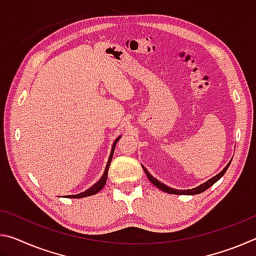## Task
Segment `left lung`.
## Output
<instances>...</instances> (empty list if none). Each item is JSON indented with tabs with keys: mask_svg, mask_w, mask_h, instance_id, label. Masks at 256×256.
<instances>
[{
	"mask_svg": "<svg viewBox=\"0 0 256 256\" xmlns=\"http://www.w3.org/2000/svg\"><path fill=\"white\" fill-rule=\"evenodd\" d=\"M232 159L229 160V162L226 164V167H224V170L219 172V174H216V176L212 177V178H210L209 180H206L203 184L196 186V188H190V190H176V188H170V186H168V185L162 183V182L158 180L157 178H154V177L150 174V172H148V170H146V168L144 166V164H142V168H144L146 175V177H148L151 183H152L156 186V188H158L159 190H164V192L170 193V194H180V196H194V194H200L202 192H204L206 190H208V188H210V186L214 185L216 182H218L220 178H222V177L224 175V172H227L229 164H230V162H232Z\"/></svg>",
	"mask_w": 256,
	"mask_h": 256,
	"instance_id": "left-lung-1",
	"label": "left lung"
}]
</instances>
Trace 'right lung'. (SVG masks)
<instances>
[{"label":"right lung","instance_id":"add662e5","mask_svg":"<svg viewBox=\"0 0 256 256\" xmlns=\"http://www.w3.org/2000/svg\"><path fill=\"white\" fill-rule=\"evenodd\" d=\"M120 136L116 140L114 141V144H112V150H110V158H108V162H107V164H106V168H105V172H104L102 176L99 178V180L97 182V183H94L92 188H89L88 190H86L84 192H81L79 194H74V196H66V198H86V196H94V194H97L99 190H100L104 186H105L106 184V180H107V175H108V168H110V162L112 159V154H114V150H115V146H116V144H118V141L120 138Z\"/></svg>","mask_w":256,"mask_h":256}]
</instances>
